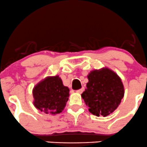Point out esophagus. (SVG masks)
<instances>
[{
	"instance_id": "34e87169",
	"label": "esophagus",
	"mask_w": 147,
	"mask_h": 147,
	"mask_svg": "<svg viewBox=\"0 0 147 147\" xmlns=\"http://www.w3.org/2000/svg\"><path fill=\"white\" fill-rule=\"evenodd\" d=\"M84 91V87H82V88H80V89L77 90L76 92H77V93H82Z\"/></svg>"
}]
</instances>
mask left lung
<instances>
[{"label": "left lung", "instance_id": "1", "mask_svg": "<svg viewBox=\"0 0 147 147\" xmlns=\"http://www.w3.org/2000/svg\"><path fill=\"white\" fill-rule=\"evenodd\" d=\"M82 97L88 111L97 117H107L118 107L124 96L121 80L109 68L91 71Z\"/></svg>", "mask_w": 147, "mask_h": 147}]
</instances>
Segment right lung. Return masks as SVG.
Segmentation results:
<instances>
[{
	"label": "right lung",
	"instance_id": "1",
	"mask_svg": "<svg viewBox=\"0 0 147 147\" xmlns=\"http://www.w3.org/2000/svg\"><path fill=\"white\" fill-rule=\"evenodd\" d=\"M69 91L59 76L47 77L33 88V104L37 109L46 114H59L68 100Z\"/></svg>",
	"mask_w": 147,
	"mask_h": 147
}]
</instances>
